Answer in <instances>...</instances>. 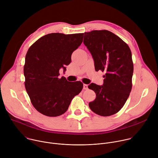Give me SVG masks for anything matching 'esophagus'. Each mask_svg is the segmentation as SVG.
<instances>
[{
  "label": "esophagus",
  "mask_w": 158,
  "mask_h": 158,
  "mask_svg": "<svg viewBox=\"0 0 158 158\" xmlns=\"http://www.w3.org/2000/svg\"><path fill=\"white\" fill-rule=\"evenodd\" d=\"M83 89H85V90L87 89H88V85H87V84H83Z\"/></svg>",
  "instance_id": "1"
}]
</instances>
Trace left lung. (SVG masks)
<instances>
[{
    "label": "left lung",
    "instance_id": "1",
    "mask_svg": "<svg viewBox=\"0 0 158 158\" xmlns=\"http://www.w3.org/2000/svg\"><path fill=\"white\" fill-rule=\"evenodd\" d=\"M84 44L94 59L96 71L106 72L102 85H88L96 95L89 106L99 116L113 115L124 106L132 89L134 66L130 48L107 30L84 32Z\"/></svg>",
    "mask_w": 158,
    "mask_h": 158
}]
</instances>
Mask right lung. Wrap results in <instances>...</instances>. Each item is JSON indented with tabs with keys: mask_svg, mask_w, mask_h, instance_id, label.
Segmentation results:
<instances>
[{
	"mask_svg": "<svg viewBox=\"0 0 158 158\" xmlns=\"http://www.w3.org/2000/svg\"><path fill=\"white\" fill-rule=\"evenodd\" d=\"M84 33H51L35 41L28 49L24 66L25 87L31 103L49 117L63 114L73 98L82 91L81 81L59 77V69L71 62V55L83 41Z\"/></svg>",
	"mask_w": 158,
	"mask_h": 158,
	"instance_id": "1",
	"label": "right lung"
}]
</instances>
